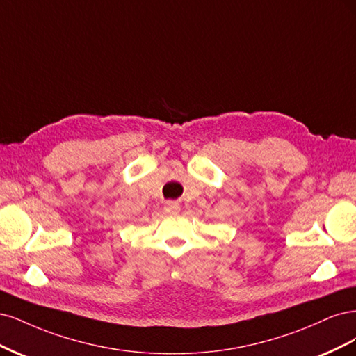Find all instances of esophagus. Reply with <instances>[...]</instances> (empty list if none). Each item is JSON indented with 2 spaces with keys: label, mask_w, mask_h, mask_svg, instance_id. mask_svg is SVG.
Returning <instances> with one entry per match:
<instances>
[{
  "label": "esophagus",
  "mask_w": 356,
  "mask_h": 356,
  "mask_svg": "<svg viewBox=\"0 0 356 356\" xmlns=\"http://www.w3.org/2000/svg\"><path fill=\"white\" fill-rule=\"evenodd\" d=\"M164 210L168 214H176V213L180 211V205L177 202H175V201H167L165 205H164Z\"/></svg>",
  "instance_id": "1"
}]
</instances>
